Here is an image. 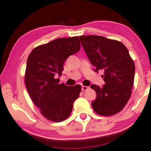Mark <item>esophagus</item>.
Segmentation results:
<instances>
[{"label":"esophagus","mask_w":151,"mask_h":151,"mask_svg":"<svg viewBox=\"0 0 151 151\" xmlns=\"http://www.w3.org/2000/svg\"><path fill=\"white\" fill-rule=\"evenodd\" d=\"M88 88V86H82V91H86L87 90Z\"/></svg>","instance_id":"1"}]
</instances>
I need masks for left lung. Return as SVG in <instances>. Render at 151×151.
Segmentation results:
<instances>
[{
	"label": "left lung",
	"instance_id": "8db88e82",
	"mask_svg": "<svg viewBox=\"0 0 151 151\" xmlns=\"http://www.w3.org/2000/svg\"><path fill=\"white\" fill-rule=\"evenodd\" d=\"M95 72L104 71L102 86L91 84L96 99L91 103L98 115L109 116L119 113L127 104L134 83L135 65L122 43L100 36H79Z\"/></svg>",
	"mask_w": 151,
	"mask_h": 151
}]
</instances>
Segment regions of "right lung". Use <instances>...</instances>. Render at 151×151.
Masks as SVG:
<instances>
[{"instance_id":"add662e5","label":"right lung","mask_w":151,"mask_h":151,"mask_svg":"<svg viewBox=\"0 0 151 151\" xmlns=\"http://www.w3.org/2000/svg\"><path fill=\"white\" fill-rule=\"evenodd\" d=\"M78 36L58 38L32 50L27 61L25 85L31 99L49 120L61 122L71 114L81 91L80 84H59L65 61L79 51Z\"/></svg>"}]
</instances>
